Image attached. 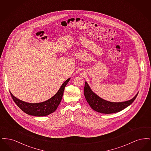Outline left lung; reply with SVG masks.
Wrapping results in <instances>:
<instances>
[{
  "label": "left lung",
  "mask_w": 151,
  "mask_h": 151,
  "mask_svg": "<svg viewBox=\"0 0 151 151\" xmlns=\"http://www.w3.org/2000/svg\"><path fill=\"white\" fill-rule=\"evenodd\" d=\"M84 93L86 101L92 109L96 111L104 114H111L117 113L130 105L137 98L138 93L131 100L124 102H114L105 100L97 96L85 82Z\"/></svg>",
  "instance_id": "left-lung-1"
}]
</instances>
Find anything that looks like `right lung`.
Masks as SVG:
<instances>
[{"label":"right lung","mask_w":151,"mask_h":151,"mask_svg":"<svg viewBox=\"0 0 151 151\" xmlns=\"http://www.w3.org/2000/svg\"><path fill=\"white\" fill-rule=\"evenodd\" d=\"M71 78L66 80L61 86L57 93L50 99L40 103H29L20 100L11 93V96L16 104L24 113L30 115L36 116H43L49 115L54 112L60 103L64 92L65 86Z\"/></svg>","instance_id":"1"}]
</instances>
